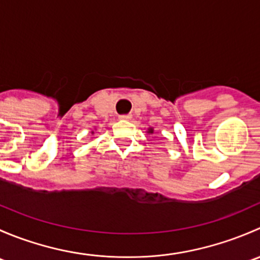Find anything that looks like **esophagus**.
Returning <instances> with one entry per match:
<instances>
[{
    "label": "esophagus",
    "mask_w": 260,
    "mask_h": 260,
    "mask_svg": "<svg viewBox=\"0 0 260 260\" xmlns=\"http://www.w3.org/2000/svg\"><path fill=\"white\" fill-rule=\"evenodd\" d=\"M131 118H132V114H122V115H119V119H123V120H129Z\"/></svg>",
    "instance_id": "1"
}]
</instances>
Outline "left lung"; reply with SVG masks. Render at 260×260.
<instances>
[{"label": "left lung", "mask_w": 260, "mask_h": 260, "mask_svg": "<svg viewBox=\"0 0 260 260\" xmlns=\"http://www.w3.org/2000/svg\"><path fill=\"white\" fill-rule=\"evenodd\" d=\"M148 132H149V133H153V129H152V128H151V129H149Z\"/></svg>", "instance_id": "left-lung-1"}]
</instances>
